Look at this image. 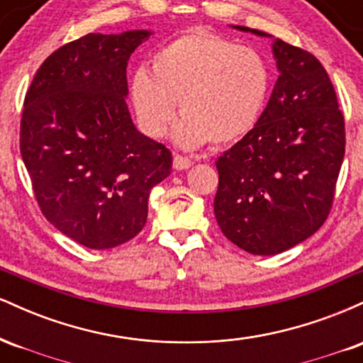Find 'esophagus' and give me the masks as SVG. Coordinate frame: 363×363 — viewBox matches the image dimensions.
Listing matches in <instances>:
<instances>
[{"mask_svg": "<svg viewBox=\"0 0 363 363\" xmlns=\"http://www.w3.org/2000/svg\"><path fill=\"white\" fill-rule=\"evenodd\" d=\"M193 165H194L193 158H187L182 155L174 157V169L176 170H187L189 167H193Z\"/></svg>", "mask_w": 363, "mask_h": 363, "instance_id": "esophagus-1", "label": "esophagus"}]
</instances>
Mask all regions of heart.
Segmentation results:
<instances>
[{
    "label": "heart",
    "instance_id": "b5f03b06",
    "mask_svg": "<svg viewBox=\"0 0 363 363\" xmlns=\"http://www.w3.org/2000/svg\"><path fill=\"white\" fill-rule=\"evenodd\" d=\"M273 73L259 51L193 28L169 40L150 57V73L138 69L131 101L140 123L160 138L179 111L184 116L176 140L184 148L232 145L259 123Z\"/></svg>",
    "mask_w": 363,
    "mask_h": 363
}]
</instances>
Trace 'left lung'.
Returning <instances> with one entry per match:
<instances>
[{
	"mask_svg": "<svg viewBox=\"0 0 363 363\" xmlns=\"http://www.w3.org/2000/svg\"><path fill=\"white\" fill-rule=\"evenodd\" d=\"M273 54L280 77L259 123L216 160V222L230 242L257 256L286 251L326 222L347 143L335 86L318 57L281 39Z\"/></svg>",
	"mask_w": 363,
	"mask_h": 363,
	"instance_id": "8db88e82",
	"label": "left lung"
}]
</instances>
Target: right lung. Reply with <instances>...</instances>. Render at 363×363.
<instances>
[{
    "instance_id": "obj_1",
    "label": "right lung",
    "mask_w": 363,
    "mask_h": 363,
    "mask_svg": "<svg viewBox=\"0 0 363 363\" xmlns=\"http://www.w3.org/2000/svg\"><path fill=\"white\" fill-rule=\"evenodd\" d=\"M152 32L86 34L61 45L25 95L20 153L40 211L89 249L140 234L148 196L172 169L165 145L141 135L126 106L129 56Z\"/></svg>"
}]
</instances>
